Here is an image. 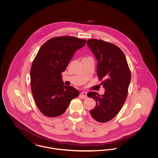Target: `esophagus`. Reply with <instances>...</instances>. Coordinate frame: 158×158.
Returning <instances> with one entry per match:
<instances>
[{"instance_id": "34e87169", "label": "esophagus", "mask_w": 158, "mask_h": 158, "mask_svg": "<svg viewBox=\"0 0 158 158\" xmlns=\"http://www.w3.org/2000/svg\"><path fill=\"white\" fill-rule=\"evenodd\" d=\"M81 97H82V98L83 99H86V98H87V92H82L81 93Z\"/></svg>"}]
</instances>
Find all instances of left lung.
I'll return each instance as SVG.
<instances>
[{
    "mask_svg": "<svg viewBox=\"0 0 158 158\" xmlns=\"http://www.w3.org/2000/svg\"><path fill=\"white\" fill-rule=\"evenodd\" d=\"M87 44L97 59V75L104 79L100 85L104 95L90 92L88 96L96 101L90 110L92 117L98 122L111 120L121 110L127 96L131 73L124 54L113 44L96 39L88 40Z\"/></svg>",
    "mask_w": 158,
    "mask_h": 158,
    "instance_id": "8db88e82",
    "label": "left lung"
}]
</instances>
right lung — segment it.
Listing matches in <instances>:
<instances>
[{"label":"right lung","instance_id":"obj_1","mask_svg":"<svg viewBox=\"0 0 158 158\" xmlns=\"http://www.w3.org/2000/svg\"><path fill=\"white\" fill-rule=\"evenodd\" d=\"M86 43V40L74 37L52 38L38 52L31 68V88L38 109L45 116L61 115L79 95L73 86L64 85L61 73Z\"/></svg>","mask_w":158,"mask_h":158}]
</instances>
